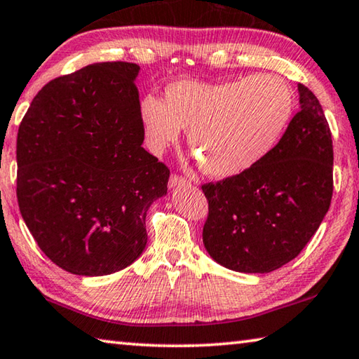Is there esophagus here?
I'll return each instance as SVG.
<instances>
[{
    "label": "esophagus",
    "instance_id": "1",
    "mask_svg": "<svg viewBox=\"0 0 359 359\" xmlns=\"http://www.w3.org/2000/svg\"><path fill=\"white\" fill-rule=\"evenodd\" d=\"M186 184H191V183L186 178H183V176H180V175H172V176H170V180H168V186L170 187H173V186H186Z\"/></svg>",
    "mask_w": 359,
    "mask_h": 359
}]
</instances>
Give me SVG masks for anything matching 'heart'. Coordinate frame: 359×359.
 <instances>
[{"label": "heart", "instance_id": "1", "mask_svg": "<svg viewBox=\"0 0 359 359\" xmlns=\"http://www.w3.org/2000/svg\"><path fill=\"white\" fill-rule=\"evenodd\" d=\"M294 110L285 79L259 74L222 83L173 81L165 100L147 96L142 116L149 143L165 148L189 130V148L212 178L238 176L274 148Z\"/></svg>", "mask_w": 359, "mask_h": 359}]
</instances>
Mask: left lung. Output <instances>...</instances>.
<instances>
[{
    "instance_id": "8db88e82",
    "label": "left lung",
    "mask_w": 359,
    "mask_h": 359,
    "mask_svg": "<svg viewBox=\"0 0 359 359\" xmlns=\"http://www.w3.org/2000/svg\"><path fill=\"white\" fill-rule=\"evenodd\" d=\"M301 110L279 143L238 176L202 186L203 244L219 265L271 273L309 243L332 197V138L322 105L298 85Z\"/></svg>"
}]
</instances>
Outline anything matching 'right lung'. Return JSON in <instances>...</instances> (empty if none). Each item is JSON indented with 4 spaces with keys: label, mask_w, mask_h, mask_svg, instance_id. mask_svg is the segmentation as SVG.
<instances>
[{
    "label": "right lung",
    "mask_w": 359,
    "mask_h": 359,
    "mask_svg": "<svg viewBox=\"0 0 359 359\" xmlns=\"http://www.w3.org/2000/svg\"><path fill=\"white\" fill-rule=\"evenodd\" d=\"M134 62H96L36 94L17 135V200L34 241L79 276L121 271L142 255L151 203L170 170L144 140Z\"/></svg>",
    "instance_id": "obj_1"
}]
</instances>
